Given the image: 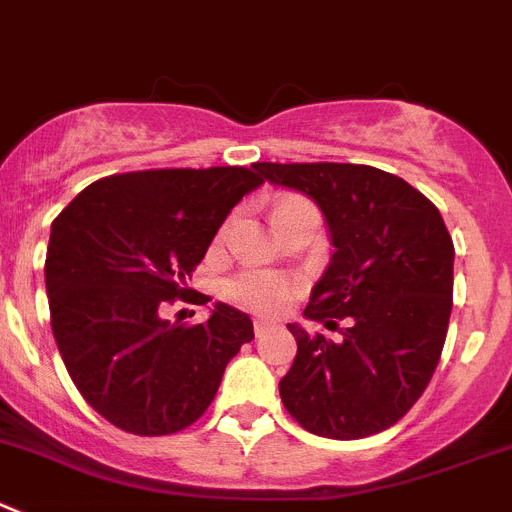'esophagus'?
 <instances>
[{
    "mask_svg": "<svg viewBox=\"0 0 512 512\" xmlns=\"http://www.w3.org/2000/svg\"><path fill=\"white\" fill-rule=\"evenodd\" d=\"M275 326H278V323L270 321V318H257V321H255V333H257V336H262V333L272 331V328H275Z\"/></svg>",
    "mask_w": 512,
    "mask_h": 512,
    "instance_id": "34e87169",
    "label": "esophagus"
}]
</instances>
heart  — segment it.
Segmentation results:
<instances>
[{"mask_svg":"<svg viewBox=\"0 0 512 512\" xmlns=\"http://www.w3.org/2000/svg\"><path fill=\"white\" fill-rule=\"evenodd\" d=\"M308 202L298 197H285L275 204V217L280 212H290V209L305 207ZM229 295L234 303L245 305L252 310H272L283 305L290 298V283L288 278L278 275V272H265V270H252L234 278L229 283Z\"/></svg>","mask_w":512,"mask_h":512,"instance_id":"b5f03b06","label":"heart"}]
</instances>
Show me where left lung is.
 <instances>
[{
    "mask_svg": "<svg viewBox=\"0 0 512 512\" xmlns=\"http://www.w3.org/2000/svg\"><path fill=\"white\" fill-rule=\"evenodd\" d=\"M255 166L326 214L336 247L305 315L341 341L288 326L298 356L280 399L308 432L361 439L399 422L424 394L452 313L455 245L439 209L399 176L366 164Z\"/></svg>",
    "mask_w": 512,
    "mask_h": 512,
    "instance_id": "left-lung-1",
    "label": "left lung"
}]
</instances>
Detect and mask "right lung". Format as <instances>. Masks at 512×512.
I'll return each instance as SVG.
<instances>
[{
    "label": "right lung",
    "instance_id": "obj_1",
    "mask_svg": "<svg viewBox=\"0 0 512 512\" xmlns=\"http://www.w3.org/2000/svg\"><path fill=\"white\" fill-rule=\"evenodd\" d=\"M262 181L247 166L128 171L93 181L55 217L50 326L73 384L113 427L164 437L194 424L229 358L255 338L250 318L224 303L191 328L161 310L191 303L186 280Z\"/></svg>",
    "mask_w": 512,
    "mask_h": 512
}]
</instances>
